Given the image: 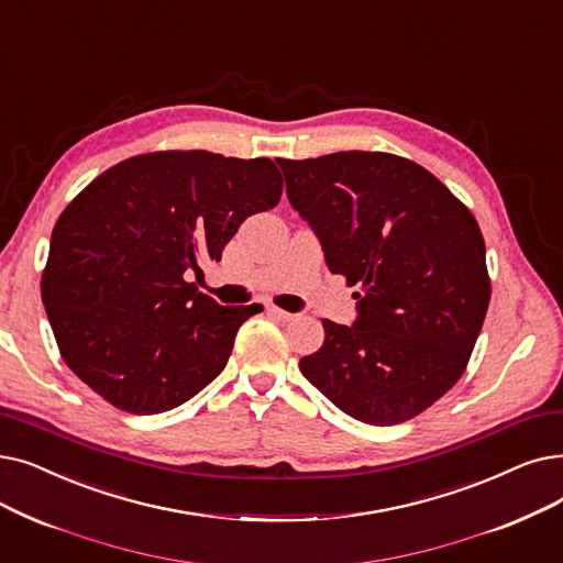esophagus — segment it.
Returning a JSON list of instances; mask_svg holds the SVG:
<instances>
[{
    "label": "esophagus",
    "instance_id": "34e87169",
    "mask_svg": "<svg viewBox=\"0 0 563 563\" xmlns=\"http://www.w3.org/2000/svg\"><path fill=\"white\" fill-rule=\"evenodd\" d=\"M266 312H268V314H274V317H278V320H283V322H287V320H291V317H295L291 312L280 310V308H276V306H268V308H266Z\"/></svg>",
    "mask_w": 563,
    "mask_h": 563
}]
</instances>
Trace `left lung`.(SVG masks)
<instances>
[{
    "mask_svg": "<svg viewBox=\"0 0 563 563\" xmlns=\"http://www.w3.org/2000/svg\"><path fill=\"white\" fill-rule=\"evenodd\" d=\"M287 198L356 287L352 327L322 320L303 377L352 419L419 417L467 368L490 278L476 218L426 167L384 152L278 158Z\"/></svg>",
    "mask_w": 563,
    "mask_h": 563,
    "instance_id": "1",
    "label": "left lung"
}]
</instances>
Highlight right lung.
<instances>
[{
	"mask_svg": "<svg viewBox=\"0 0 563 563\" xmlns=\"http://www.w3.org/2000/svg\"><path fill=\"white\" fill-rule=\"evenodd\" d=\"M268 158L154 152L117 163L59 216L41 297L62 358L129 413H161L223 373L253 306L188 283L249 216L280 202Z\"/></svg>",
	"mask_w": 563,
	"mask_h": 563,
	"instance_id": "1",
	"label": "right lung"
}]
</instances>
